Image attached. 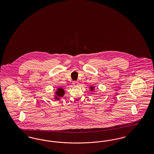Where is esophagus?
Segmentation results:
<instances>
[{"instance_id": "obj_1", "label": "esophagus", "mask_w": 154, "mask_h": 154, "mask_svg": "<svg viewBox=\"0 0 154 154\" xmlns=\"http://www.w3.org/2000/svg\"><path fill=\"white\" fill-rule=\"evenodd\" d=\"M72 84L74 86H77V85H79V82H77V81H73V83H72Z\"/></svg>"}]
</instances>
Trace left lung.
I'll use <instances>...</instances> for the list:
<instances>
[{
  "label": "left lung",
  "instance_id": "left-lung-1",
  "mask_svg": "<svg viewBox=\"0 0 154 154\" xmlns=\"http://www.w3.org/2000/svg\"><path fill=\"white\" fill-rule=\"evenodd\" d=\"M90 89H91V91H94V87H90Z\"/></svg>",
  "mask_w": 154,
  "mask_h": 154
}]
</instances>
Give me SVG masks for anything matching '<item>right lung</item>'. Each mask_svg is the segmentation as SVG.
Segmentation results:
<instances>
[{"mask_svg":"<svg viewBox=\"0 0 154 154\" xmlns=\"http://www.w3.org/2000/svg\"><path fill=\"white\" fill-rule=\"evenodd\" d=\"M65 94V91L63 88H59L56 91V95L55 97V99H58V97H62Z\"/></svg>","mask_w":154,"mask_h":154,"instance_id":"right-lung-1","label":"right lung"}]
</instances>
